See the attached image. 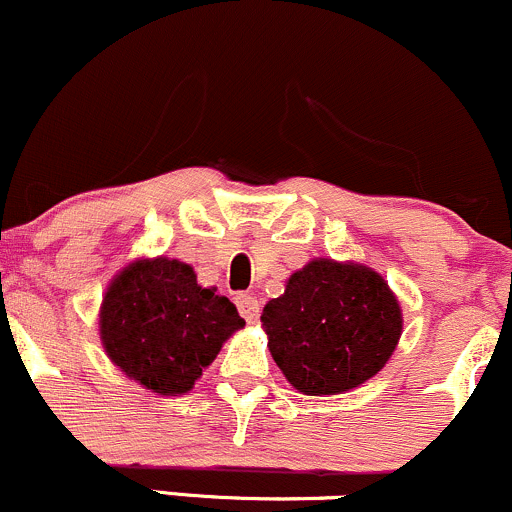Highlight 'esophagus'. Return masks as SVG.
Masks as SVG:
<instances>
[{
  "label": "esophagus",
  "mask_w": 512,
  "mask_h": 512,
  "mask_svg": "<svg viewBox=\"0 0 512 512\" xmlns=\"http://www.w3.org/2000/svg\"><path fill=\"white\" fill-rule=\"evenodd\" d=\"M236 307H239L241 317L249 324H256L258 317H261V302H258L251 293L236 295Z\"/></svg>",
  "instance_id": "34e87169"
}]
</instances>
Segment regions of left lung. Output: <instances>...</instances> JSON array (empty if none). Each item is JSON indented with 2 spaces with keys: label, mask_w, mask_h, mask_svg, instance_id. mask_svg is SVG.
Masks as SVG:
<instances>
[{
  "label": "left lung",
  "mask_w": 512,
  "mask_h": 512,
  "mask_svg": "<svg viewBox=\"0 0 512 512\" xmlns=\"http://www.w3.org/2000/svg\"><path fill=\"white\" fill-rule=\"evenodd\" d=\"M273 361L298 393L337 395L376 376L403 334L388 280L356 261L312 258L263 307Z\"/></svg>",
  "instance_id": "1"
}]
</instances>
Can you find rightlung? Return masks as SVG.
Instances as JSON below:
<instances>
[{"label": "right lung", "mask_w": 512, "mask_h": 512, "mask_svg": "<svg viewBox=\"0 0 512 512\" xmlns=\"http://www.w3.org/2000/svg\"><path fill=\"white\" fill-rule=\"evenodd\" d=\"M244 320L178 258H136L100 305V339L126 378L158 395H185Z\"/></svg>", "instance_id": "obj_1"}]
</instances>
